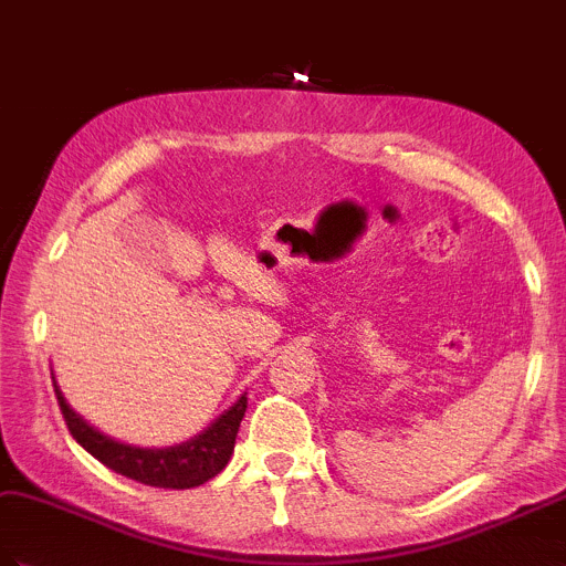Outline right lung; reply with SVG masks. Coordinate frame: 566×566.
<instances>
[{"instance_id":"1","label":"right lung","mask_w":566,"mask_h":566,"mask_svg":"<svg viewBox=\"0 0 566 566\" xmlns=\"http://www.w3.org/2000/svg\"><path fill=\"white\" fill-rule=\"evenodd\" d=\"M52 371V369H50ZM52 387L69 432L93 459L124 478L144 482L150 488L189 490L216 478L228 465L235 451V437L247 410V391L223 416H218L203 432L172 447H136L101 432L84 416L66 403L52 371Z\"/></svg>"}]
</instances>
